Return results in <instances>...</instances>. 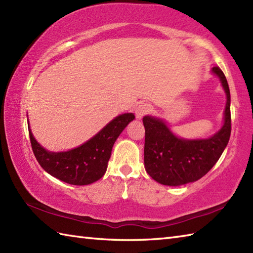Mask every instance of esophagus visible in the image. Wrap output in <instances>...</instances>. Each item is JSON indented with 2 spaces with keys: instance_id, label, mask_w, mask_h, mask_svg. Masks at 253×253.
Returning a JSON list of instances; mask_svg holds the SVG:
<instances>
[{
  "instance_id": "obj_1",
  "label": "esophagus",
  "mask_w": 253,
  "mask_h": 253,
  "mask_svg": "<svg viewBox=\"0 0 253 253\" xmlns=\"http://www.w3.org/2000/svg\"><path fill=\"white\" fill-rule=\"evenodd\" d=\"M151 111V106L147 103H140L136 107V117L138 120H141V118L147 115L148 113Z\"/></svg>"
}]
</instances>
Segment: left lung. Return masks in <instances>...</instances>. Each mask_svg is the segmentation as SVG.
Returning <instances> with one entry per match:
<instances>
[{
  "instance_id": "1",
  "label": "left lung",
  "mask_w": 253,
  "mask_h": 253,
  "mask_svg": "<svg viewBox=\"0 0 253 253\" xmlns=\"http://www.w3.org/2000/svg\"><path fill=\"white\" fill-rule=\"evenodd\" d=\"M211 73L216 76L226 93L223 126L213 136L185 139L176 136L162 118L144 116V169L152 178L165 186H181L206 175L221 158L229 141L230 92L226 77L219 67Z\"/></svg>"
}]
</instances>
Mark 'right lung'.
<instances>
[{"mask_svg":"<svg viewBox=\"0 0 253 253\" xmlns=\"http://www.w3.org/2000/svg\"><path fill=\"white\" fill-rule=\"evenodd\" d=\"M133 120L132 113L118 115L88 141L62 152L42 147L32 135L28 121L32 151L41 168L55 178L71 185H90L103 177L116 139Z\"/></svg>","mask_w":253,"mask_h":253,"instance_id":"1","label":"right lung"}]
</instances>
